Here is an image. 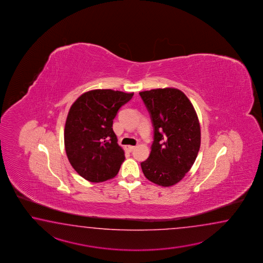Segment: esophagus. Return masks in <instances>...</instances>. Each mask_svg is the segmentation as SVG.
Masks as SVG:
<instances>
[{"label":"esophagus","instance_id":"esophagus-1","mask_svg":"<svg viewBox=\"0 0 263 263\" xmlns=\"http://www.w3.org/2000/svg\"><path fill=\"white\" fill-rule=\"evenodd\" d=\"M134 148H135V145H126V149L129 151V152H132V151H134Z\"/></svg>","mask_w":263,"mask_h":263}]
</instances>
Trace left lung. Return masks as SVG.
Masks as SVG:
<instances>
[{"label":"left lung","mask_w":263,"mask_h":263,"mask_svg":"<svg viewBox=\"0 0 263 263\" xmlns=\"http://www.w3.org/2000/svg\"><path fill=\"white\" fill-rule=\"evenodd\" d=\"M139 94L154 127L151 155L141 162L143 173L159 186H173L189 172L200 148L201 132L196 110L177 88H158Z\"/></svg>","instance_id":"1"}]
</instances>
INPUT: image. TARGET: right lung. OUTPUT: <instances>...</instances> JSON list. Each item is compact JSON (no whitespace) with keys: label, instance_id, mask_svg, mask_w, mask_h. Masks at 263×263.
Returning a JSON list of instances; mask_svg holds the SVG:
<instances>
[{"label":"right lung","instance_id":"add662e5","mask_svg":"<svg viewBox=\"0 0 263 263\" xmlns=\"http://www.w3.org/2000/svg\"><path fill=\"white\" fill-rule=\"evenodd\" d=\"M133 96L112 89L90 90L70 107L64 132L65 149L71 166L86 180L102 182L118 175L125 152L118 144L112 120Z\"/></svg>","mask_w":263,"mask_h":263}]
</instances>
